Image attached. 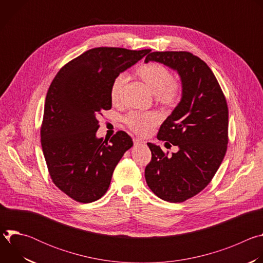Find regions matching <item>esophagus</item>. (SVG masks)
I'll use <instances>...</instances> for the list:
<instances>
[{
  "label": "esophagus",
  "instance_id": "obj_1",
  "mask_svg": "<svg viewBox=\"0 0 263 263\" xmlns=\"http://www.w3.org/2000/svg\"><path fill=\"white\" fill-rule=\"evenodd\" d=\"M133 141H134V144H135V145H139V144H144V143H145L143 140H141V139H139V138H134Z\"/></svg>",
  "mask_w": 263,
  "mask_h": 263
}]
</instances>
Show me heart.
<instances>
[{
    "mask_svg": "<svg viewBox=\"0 0 263 263\" xmlns=\"http://www.w3.org/2000/svg\"><path fill=\"white\" fill-rule=\"evenodd\" d=\"M139 77L151 89L152 92L164 103H173L181 93V85L173 80L171 70L163 64L149 62L141 65L137 70ZM126 81V74L120 73L115 78L110 88L111 100L116 102L120 98L121 89ZM158 112H140L133 111L125 118L128 127L135 133L144 135L147 134L160 121Z\"/></svg>",
    "mask_w": 263,
    "mask_h": 263,
    "instance_id": "heart-1",
    "label": "heart"
}]
</instances>
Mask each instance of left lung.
<instances>
[{"instance_id":"8db88e82","label":"left lung","mask_w":263,"mask_h":263,"mask_svg":"<svg viewBox=\"0 0 263 263\" xmlns=\"http://www.w3.org/2000/svg\"><path fill=\"white\" fill-rule=\"evenodd\" d=\"M155 61L179 74L181 101L161 125L157 138L178 146L165 155L148 142L152 160L144 171L147 186L158 198L181 203L202 192L218 170L228 144V106L209 66L190 52H153Z\"/></svg>"}]
</instances>
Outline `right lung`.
<instances>
[{
	"mask_svg": "<svg viewBox=\"0 0 263 263\" xmlns=\"http://www.w3.org/2000/svg\"><path fill=\"white\" fill-rule=\"evenodd\" d=\"M151 50H88L65 64L47 93L41 130L50 176L72 200L91 203L102 198L114 171L133 145L119 131L110 140L97 137L98 117L112 106L111 84Z\"/></svg>",
	"mask_w": 263,
	"mask_h": 263,
	"instance_id": "1",
	"label": "right lung"
}]
</instances>
